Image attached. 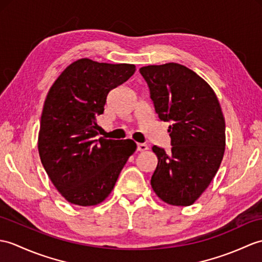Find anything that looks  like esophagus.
I'll list each match as a JSON object with an SVG mask.
<instances>
[{
    "instance_id": "34e87169",
    "label": "esophagus",
    "mask_w": 262,
    "mask_h": 262,
    "mask_svg": "<svg viewBox=\"0 0 262 262\" xmlns=\"http://www.w3.org/2000/svg\"><path fill=\"white\" fill-rule=\"evenodd\" d=\"M147 149H148V146L146 144H144V143H138L137 144V150L138 151H145Z\"/></svg>"
}]
</instances>
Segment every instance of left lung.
Here are the masks:
<instances>
[{
  "label": "left lung",
  "mask_w": 262,
  "mask_h": 262,
  "mask_svg": "<svg viewBox=\"0 0 262 262\" xmlns=\"http://www.w3.org/2000/svg\"><path fill=\"white\" fill-rule=\"evenodd\" d=\"M159 118L171 121V151L153 146L157 166L150 184L171 205H192L213 180L226 149V120L214 90L180 63L139 69Z\"/></svg>",
  "instance_id": "left-lung-1"
}]
</instances>
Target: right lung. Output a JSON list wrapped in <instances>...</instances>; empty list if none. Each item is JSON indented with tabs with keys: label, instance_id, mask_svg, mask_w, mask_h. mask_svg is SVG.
I'll use <instances>...</instances> for the list:
<instances>
[{
	"label": "right lung",
	"instance_id": "right-lung-1",
	"mask_svg": "<svg viewBox=\"0 0 262 262\" xmlns=\"http://www.w3.org/2000/svg\"><path fill=\"white\" fill-rule=\"evenodd\" d=\"M129 63L78 59L49 89L42 109L38 150L52 184L69 203L94 206L112 193L121 169L136 150L132 139L100 137L96 118L109 91L134 75Z\"/></svg>",
	"mask_w": 262,
	"mask_h": 262
}]
</instances>
